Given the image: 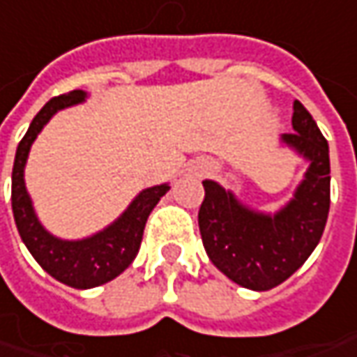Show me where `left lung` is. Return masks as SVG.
Listing matches in <instances>:
<instances>
[{
    "instance_id": "left-lung-1",
    "label": "left lung",
    "mask_w": 357,
    "mask_h": 357,
    "mask_svg": "<svg viewBox=\"0 0 357 357\" xmlns=\"http://www.w3.org/2000/svg\"><path fill=\"white\" fill-rule=\"evenodd\" d=\"M291 126L282 142L310 162L287 206L275 213L245 208L211 179L197 213L206 254L238 286L266 291L280 286L316 250L330 211V148L318 123L294 101Z\"/></svg>"
}]
</instances>
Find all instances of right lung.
I'll use <instances>...</instances> for the list:
<instances>
[{"label":"right lung","instance_id":"1","mask_svg":"<svg viewBox=\"0 0 357 357\" xmlns=\"http://www.w3.org/2000/svg\"><path fill=\"white\" fill-rule=\"evenodd\" d=\"M86 91L73 89L70 93L50 100L29 123V130L20 142L11 174V208L17 231L29 254L57 282L75 289H89L112 282L132 264L144 238V227L151 209L167 194L169 185H153L144 190L116 222L84 240H59L39 224L25 190L24 167L31 144L52 117L75 103L86 100Z\"/></svg>","mask_w":357,"mask_h":357}]
</instances>
